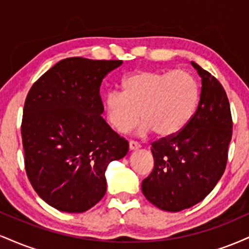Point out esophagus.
Instances as JSON below:
<instances>
[{
  "mask_svg": "<svg viewBox=\"0 0 249 249\" xmlns=\"http://www.w3.org/2000/svg\"><path fill=\"white\" fill-rule=\"evenodd\" d=\"M141 147V145L138 144V142H128V148H130V151H136V150H138V148Z\"/></svg>",
  "mask_w": 249,
  "mask_h": 249,
  "instance_id": "esophagus-1",
  "label": "esophagus"
}]
</instances>
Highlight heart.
<instances>
[{
	"instance_id": "b5f03b06",
	"label": "heart",
	"mask_w": 249,
	"mask_h": 249,
	"mask_svg": "<svg viewBox=\"0 0 249 249\" xmlns=\"http://www.w3.org/2000/svg\"><path fill=\"white\" fill-rule=\"evenodd\" d=\"M199 84L185 70L137 71L123 81V91H108L104 99L107 119L124 133L144 119L138 133L160 137L177 134L192 118L199 102Z\"/></svg>"
}]
</instances>
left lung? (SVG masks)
<instances>
[{
	"label": "left lung",
	"instance_id": "1",
	"mask_svg": "<svg viewBox=\"0 0 249 249\" xmlns=\"http://www.w3.org/2000/svg\"><path fill=\"white\" fill-rule=\"evenodd\" d=\"M191 64L201 78L198 107L180 132L153 142L154 167L142 182L145 198L167 212L192 207L211 193L224 174L232 138L224 88L196 63Z\"/></svg>",
	"mask_w": 249,
	"mask_h": 249
}]
</instances>
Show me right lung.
<instances>
[{"mask_svg": "<svg viewBox=\"0 0 249 249\" xmlns=\"http://www.w3.org/2000/svg\"><path fill=\"white\" fill-rule=\"evenodd\" d=\"M123 61L70 57L30 89L22 121L28 178L48 205L67 213L90 210L107 192L105 171L126 156L128 142L112 130L99 89Z\"/></svg>", "mask_w": 249, "mask_h": 249, "instance_id": "1", "label": "right lung"}]
</instances>
